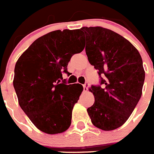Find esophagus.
I'll use <instances>...</instances> for the list:
<instances>
[{
    "instance_id": "1",
    "label": "esophagus",
    "mask_w": 154,
    "mask_h": 154,
    "mask_svg": "<svg viewBox=\"0 0 154 154\" xmlns=\"http://www.w3.org/2000/svg\"><path fill=\"white\" fill-rule=\"evenodd\" d=\"M89 83L88 82H85V84L83 85V89H84V91H87L88 90V88H89Z\"/></svg>"
}]
</instances>
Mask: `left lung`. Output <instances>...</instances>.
I'll list each match as a JSON object with an SVG mask.
<instances>
[{
    "mask_svg": "<svg viewBox=\"0 0 154 154\" xmlns=\"http://www.w3.org/2000/svg\"><path fill=\"white\" fill-rule=\"evenodd\" d=\"M88 60L98 70L99 85H91L95 103L87 109L92 124L117 129L130 117L142 95L145 79L137 49L123 36L101 27H83Z\"/></svg>",
    "mask_w": 154,
    "mask_h": 154,
    "instance_id": "8db88e82",
    "label": "left lung"
}]
</instances>
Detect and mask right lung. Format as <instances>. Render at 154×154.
<instances>
[{
    "mask_svg": "<svg viewBox=\"0 0 154 154\" xmlns=\"http://www.w3.org/2000/svg\"><path fill=\"white\" fill-rule=\"evenodd\" d=\"M83 49L79 29L57 30L35 40L18 58L14 88L21 108L41 131L56 134L70 126L83 87L66 84L62 73H69L72 56Z\"/></svg>",
    "mask_w": 154,
    "mask_h": 154,
    "instance_id": "obj_1",
    "label": "right lung"
}]
</instances>
